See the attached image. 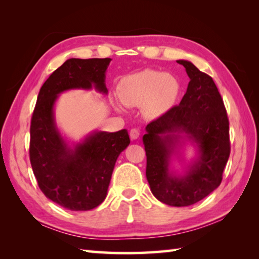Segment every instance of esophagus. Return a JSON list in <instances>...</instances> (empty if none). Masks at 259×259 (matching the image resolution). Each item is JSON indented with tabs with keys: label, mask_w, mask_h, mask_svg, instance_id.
<instances>
[{
	"label": "esophagus",
	"mask_w": 259,
	"mask_h": 259,
	"mask_svg": "<svg viewBox=\"0 0 259 259\" xmlns=\"http://www.w3.org/2000/svg\"><path fill=\"white\" fill-rule=\"evenodd\" d=\"M139 135H140V133H139V130L138 129H131L130 130V138L133 139V140H136V139H138L139 138Z\"/></svg>",
	"instance_id": "34e87169"
}]
</instances>
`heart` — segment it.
Returning <instances> with one entry per match:
<instances>
[{"label":"heart","instance_id":"b5f03b06","mask_svg":"<svg viewBox=\"0 0 259 259\" xmlns=\"http://www.w3.org/2000/svg\"><path fill=\"white\" fill-rule=\"evenodd\" d=\"M181 83L174 75L154 69L130 74L122 78L117 87V99H112L117 111L126 107L142 106L147 117L155 119L164 115L178 102Z\"/></svg>","mask_w":259,"mask_h":259}]
</instances>
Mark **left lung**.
Returning <instances> with one entry per match:
<instances>
[{"mask_svg":"<svg viewBox=\"0 0 259 259\" xmlns=\"http://www.w3.org/2000/svg\"><path fill=\"white\" fill-rule=\"evenodd\" d=\"M190 77L186 94L177 106L152 121L143 136L146 178L155 198L172 207H186L204 199L221 185L231 146L229 119L216 84L191 61L177 60ZM186 141L198 154L178 175L169 168L172 155Z\"/></svg>","mask_w":259,"mask_h":259,"instance_id":"obj_1","label":"left lung"}]
</instances>
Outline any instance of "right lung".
<instances>
[{"label": "right lung", "mask_w": 259, "mask_h": 259, "mask_svg": "<svg viewBox=\"0 0 259 259\" xmlns=\"http://www.w3.org/2000/svg\"><path fill=\"white\" fill-rule=\"evenodd\" d=\"M111 58H71L51 74L37 96L30 122L29 159L38 187L48 199L72 211L103 202L117 157L130 144L128 131H94L69 145L57 128L55 104L67 90L107 95L105 73Z\"/></svg>", "instance_id": "add662e5"}]
</instances>
